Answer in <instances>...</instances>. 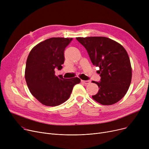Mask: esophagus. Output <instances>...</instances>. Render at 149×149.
<instances>
[{"label": "esophagus", "mask_w": 149, "mask_h": 149, "mask_svg": "<svg viewBox=\"0 0 149 149\" xmlns=\"http://www.w3.org/2000/svg\"><path fill=\"white\" fill-rule=\"evenodd\" d=\"M81 82L85 84H88L91 83V81L90 80H81Z\"/></svg>", "instance_id": "1"}]
</instances>
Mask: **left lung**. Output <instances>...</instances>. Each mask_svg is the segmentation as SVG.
<instances>
[{
  "label": "left lung",
  "mask_w": 149,
  "mask_h": 149,
  "mask_svg": "<svg viewBox=\"0 0 149 149\" xmlns=\"http://www.w3.org/2000/svg\"><path fill=\"white\" fill-rule=\"evenodd\" d=\"M87 50L93 65L99 67V90L92 98L103 105H112L127 93L132 80V68L127 51L120 43L105 37H77Z\"/></svg>",
  "instance_id": "1"
}]
</instances>
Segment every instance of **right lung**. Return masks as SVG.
<instances>
[{"label": "right lung", "mask_w": 149, "mask_h": 149, "mask_svg": "<svg viewBox=\"0 0 149 149\" xmlns=\"http://www.w3.org/2000/svg\"><path fill=\"white\" fill-rule=\"evenodd\" d=\"M72 38L52 37L35 46L26 60L25 80L30 92L38 101L48 106H56L69 98L73 88L80 82L78 77L65 79L55 75L62 69L64 51Z\"/></svg>", "instance_id": "right-lung-1"}]
</instances>
